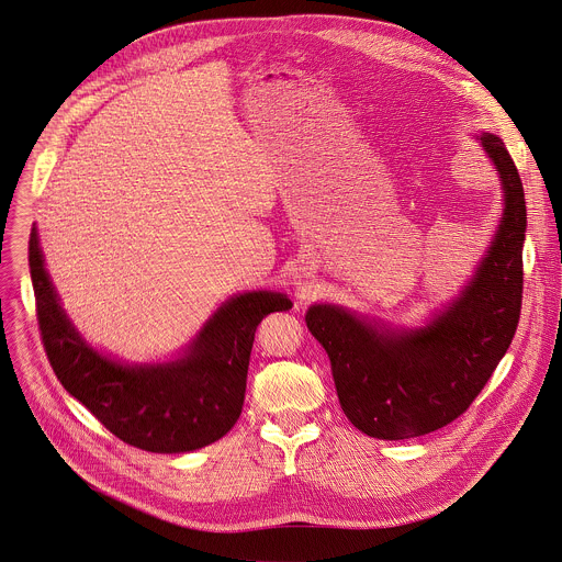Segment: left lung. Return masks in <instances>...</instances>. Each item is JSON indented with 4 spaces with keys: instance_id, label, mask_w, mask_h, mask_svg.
Returning a JSON list of instances; mask_svg holds the SVG:
<instances>
[{
    "instance_id": "left-lung-1",
    "label": "left lung",
    "mask_w": 562,
    "mask_h": 562,
    "mask_svg": "<svg viewBox=\"0 0 562 562\" xmlns=\"http://www.w3.org/2000/svg\"><path fill=\"white\" fill-rule=\"evenodd\" d=\"M482 146L502 175L506 210L495 240L462 295L427 328L379 333L344 308L317 304L306 326L330 357L348 420L379 440H407L460 418L484 390L519 326L526 194L506 144Z\"/></svg>"
}]
</instances>
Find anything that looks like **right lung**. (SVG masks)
<instances>
[{
  "mask_svg": "<svg viewBox=\"0 0 562 562\" xmlns=\"http://www.w3.org/2000/svg\"><path fill=\"white\" fill-rule=\"evenodd\" d=\"M27 262L41 341L60 385L115 438L150 453L194 451L236 425L256 328L269 313L291 308L282 293L236 295L207 322L183 359L120 366L89 348L69 324L45 273L34 227Z\"/></svg>",
  "mask_w": 562,
  "mask_h": 562,
  "instance_id": "add662e5",
  "label": "right lung"
}]
</instances>
